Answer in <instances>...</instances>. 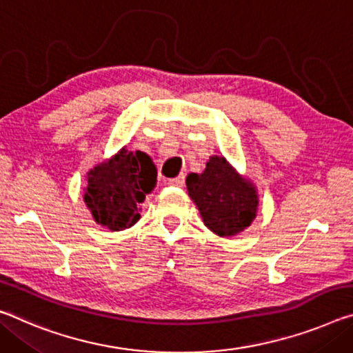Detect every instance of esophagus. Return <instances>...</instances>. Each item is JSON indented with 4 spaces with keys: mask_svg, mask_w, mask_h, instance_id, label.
Masks as SVG:
<instances>
[{
    "mask_svg": "<svg viewBox=\"0 0 353 353\" xmlns=\"http://www.w3.org/2000/svg\"><path fill=\"white\" fill-rule=\"evenodd\" d=\"M168 183H170V185H172V187H183V183H185V176L181 174V176H177L174 179H170Z\"/></svg>",
    "mask_w": 353,
    "mask_h": 353,
    "instance_id": "esophagus-1",
    "label": "esophagus"
}]
</instances>
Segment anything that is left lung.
Returning a JSON list of instances; mask_svg holds the SVG:
<instances>
[{"instance_id":"1","label":"left lung","mask_w":353,"mask_h":353,"mask_svg":"<svg viewBox=\"0 0 353 353\" xmlns=\"http://www.w3.org/2000/svg\"><path fill=\"white\" fill-rule=\"evenodd\" d=\"M187 190L204 225L216 236H237L256 218L259 205L256 187L240 176L225 157H210L204 172L188 174Z\"/></svg>"}]
</instances>
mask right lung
<instances>
[{"label":"right lung","instance_id":"add662e5","mask_svg":"<svg viewBox=\"0 0 353 353\" xmlns=\"http://www.w3.org/2000/svg\"><path fill=\"white\" fill-rule=\"evenodd\" d=\"M157 183V168L146 152L122 148L88 172L83 199L97 225L122 231L139 220V205Z\"/></svg>","mask_w":353,"mask_h":353}]
</instances>
